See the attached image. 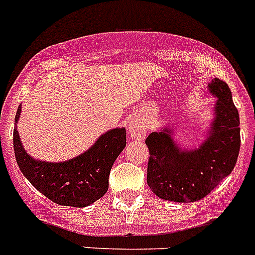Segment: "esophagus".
<instances>
[{
    "label": "esophagus",
    "instance_id": "obj_1",
    "mask_svg": "<svg viewBox=\"0 0 255 255\" xmlns=\"http://www.w3.org/2000/svg\"><path fill=\"white\" fill-rule=\"evenodd\" d=\"M129 133H131V137L134 138V140H144L146 136L145 124L142 123L141 121H138V119H133L129 123Z\"/></svg>",
    "mask_w": 255,
    "mask_h": 255
}]
</instances>
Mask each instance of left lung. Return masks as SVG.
Wrapping results in <instances>:
<instances>
[{
  "label": "left lung",
  "mask_w": 255,
  "mask_h": 255,
  "mask_svg": "<svg viewBox=\"0 0 255 255\" xmlns=\"http://www.w3.org/2000/svg\"><path fill=\"white\" fill-rule=\"evenodd\" d=\"M216 97L215 118L208 136L196 149H181L173 131L162 128L145 140L149 149L146 182L158 198L191 203L203 199L233 170L240 152V117L227 82L215 78L208 85Z\"/></svg>",
  "instance_id": "8db88e82"
}]
</instances>
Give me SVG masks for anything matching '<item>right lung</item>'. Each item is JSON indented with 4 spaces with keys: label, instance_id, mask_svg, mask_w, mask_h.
<instances>
[{
    "label": "right lung",
    "instance_id": "right-lung-1",
    "mask_svg": "<svg viewBox=\"0 0 255 255\" xmlns=\"http://www.w3.org/2000/svg\"><path fill=\"white\" fill-rule=\"evenodd\" d=\"M22 107H18L13 145L16 163L24 177L39 192L60 206H90L109 190V175L114 162L126 146V128L103 133L92 148L64 162H44L24 150L16 123Z\"/></svg>",
    "mask_w": 255,
    "mask_h": 255
}]
</instances>
